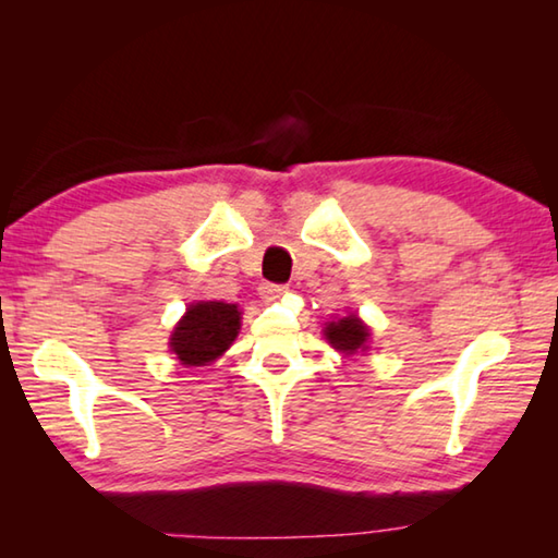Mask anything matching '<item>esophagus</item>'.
Wrapping results in <instances>:
<instances>
[{
	"instance_id": "34e87169",
	"label": "esophagus",
	"mask_w": 558,
	"mask_h": 558,
	"mask_svg": "<svg viewBox=\"0 0 558 558\" xmlns=\"http://www.w3.org/2000/svg\"><path fill=\"white\" fill-rule=\"evenodd\" d=\"M288 292V286H276V282H263L260 298L263 300H278Z\"/></svg>"
}]
</instances>
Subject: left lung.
<instances>
[{"instance_id": "left-lung-1", "label": "left lung", "mask_w": 558, "mask_h": 558, "mask_svg": "<svg viewBox=\"0 0 558 558\" xmlns=\"http://www.w3.org/2000/svg\"><path fill=\"white\" fill-rule=\"evenodd\" d=\"M369 327H366L362 319L356 315H347L339 317L335 323L325 325V339L332 344L337 352L342 354H356V352H366V344H369Z\"/></svg>"}]
</instances>
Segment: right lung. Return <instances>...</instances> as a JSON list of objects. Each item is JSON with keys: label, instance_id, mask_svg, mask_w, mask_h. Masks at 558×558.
<instances>
[{"label": "right lung", "instance_id": "obj_1", "mask_svg": "<svg viewBox=\"0 0 558 558\" xmlns=\"http://www.w3.org/2000/svg\"><path fill=\"white\" fill-rule=\"evenodd\" d=\"M239 329V305L216 300L192 302L169 337V349L184 366H206L233 344Z\"/></svg>", "mask_w": 558, "mask_h": 558}]
</instances>
